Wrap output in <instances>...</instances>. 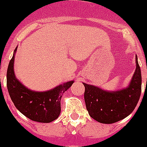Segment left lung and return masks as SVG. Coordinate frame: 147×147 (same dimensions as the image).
<instances>
[{"mask_svg": "<svg viewBox=\"0 0 147 147\" xmlns=\"http://www.w3.org/2000/svg\"><path fill=\"white\" fill-rule=\"evenodd\" d=\"M136 57V69L128 88L118 91H105L83 83L85 87L84 101L90 116L96 121L111 124L132 113L141 94L142 77Z\"/></svg>", "mask_w": 147, "mask_h": 147, "instance_id": "8db88e82", "label": "left lung"}]
</instances>
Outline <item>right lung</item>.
Returning <instances> with one entry per match:
<instances>
[{
  "label": "right lung",
  "instance_id": "1",
  "mask_svg": "<svg viewBox=\"0 0 147 147\" xmlns=\"http://www.w3.org/2000/svg\"><path fill=\"white\" fill-rule=\"evenodd\" d=\"M16 49L17 48L15 52ZM14 59L15 54L7 67V87L15 106L24 115L35 122L49 123L57 119L61 111L62 94L70 88L74 81L65 83L46 92L28 90L15 78Z\"/></svg>",
  "mask_w": 147,
  "mask_h": 147
}]
</instances>
